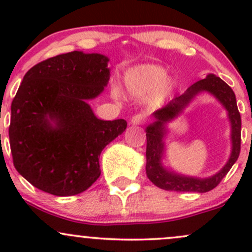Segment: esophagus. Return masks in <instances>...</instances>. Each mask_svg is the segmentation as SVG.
<instances>
[{
    "label": "esophagus",
    "mask_w": 252,
    "mask_h": 252,
    "mask_svg": "<svg viewBox=\"0 0 252 252\" xmlns=\"http://www.w3.org/2000/svg\"><path fill=\"white\" fill-rule=\"evenodd\" d=\"M144 121V117L142 116V115H135L134 117L131 118V123L134 124V126H140V124H142Z\"/></svg>",
    "instance_id": "34e87169"
}]
</instances>
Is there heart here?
Segmentation results:
<instances>
[{
  "label": "heart",
  "mask_w": 252,
  "mask_h": 252,
  "mask_svg": "<svg viewBox=\"0 0 252 252\" xmlns=\"http://www.w3.org/2000/svg\"><path fill=\"white\" fill-rule=\"evenodd\" d=\"M167 77V70L156 63H143L130 68L124 74V84L132 96H146L155 91L150 104L160 103L172 91L173 83ZM115 97H120L117 89L112 90Z\"/></svg>",
  "instance_id": "b5f03b06"
}]
</instances>
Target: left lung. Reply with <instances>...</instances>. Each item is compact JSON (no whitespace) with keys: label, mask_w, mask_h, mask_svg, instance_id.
Listing matches in <instances>:
<instances>
[{"label":"left lung","mask_w":252,"mask_h":252,"mask_svg":"<svg viewBox=\"0 0 252 252\" xmlns=\"http://www.w3.org/2000/svg\"><path fill=\"white\" fill-rule=\"evenodd\" d=\"M201 92H209L215 95L227 109L228 117L231 123V143L233 148L228 162L218 173L209 178H195L179 175L174 171L167 170L162 164L164 152L163 137L166 133L165 124L171 121L189 105V103ZM155 122L147 126V152H146V173L155 186L166 190L174 192H198L205 193L218 186V184L227 174L231 167L235 164L241 152V130L242 120L237 108L236 96L232 89L224 80L209 74L205 79L199 80L190 85L181 96H176L153 114Z\"/></svg>","instance_id":"left-lung-1"}]
</instances>
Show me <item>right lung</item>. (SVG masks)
Returning a JSON list of instances; mask_svg holds the SVG:
<instances>
[{
  "label": "right lung",
  "mask_w": 252,
  "mask_h": 252,
  "mask_svg": "<svg viewBox=\"0 0 252 252\" xmlns=\"http://www.w3.org/2000/svg\"><path fill=\"white\" fill-rule=\"evenodd\" d=\"M109 58L70 53L36 63L11 103L13 162L34 187L57 196L84 192L99 178V155L126 128L124 120L96 117L90 99L110 79Z\"/></svg>",
  "instance_id": "right-lung-1"
}]
</instances>
